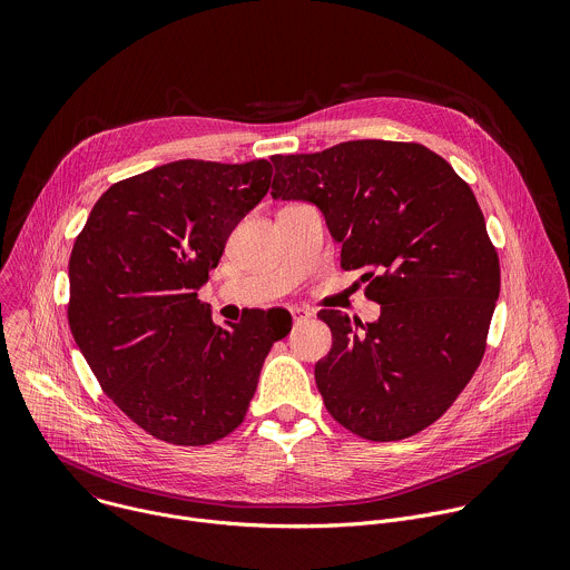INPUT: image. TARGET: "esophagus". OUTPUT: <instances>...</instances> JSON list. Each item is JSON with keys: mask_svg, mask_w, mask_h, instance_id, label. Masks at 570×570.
<instances>
[{"mask_svg": "<svg viewBox=\"0 0 570 570\" xmlns=\"http://www.w3.org/2000/svg\"><path fill=\"white\" fill-rule=\"evenodd\" d=\"M291 315H293L295 322H304V320L313 317V311H308L304 306H291Z\"/></svg>", "mask_w": 570, "mask_h": 570, "instance_id": "34e87169", "label": "esophagus"}]
</instances>
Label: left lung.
<instances>
[{
	"label": "left lung",
	"mask_w": 570,
	"mask_h": 570,
	"mask_svg": "<svg viewBox=\"0 0 570 570\" xmlns=\"http://www.w3.org/2000/svg\"><path fill=\"white\" fill-rule=\"evenodd\" d=\"M273 198L313 203L363 268L376 322L324 308L332 352L315 383L332 417L372 442L440 420L478 370L501 291L497 248L469 185L415 141L356 139L273 155Z\"/></svg>",
	"instance_id": "obj_1"
}]
</instances>
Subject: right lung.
I'll use <instances>...</instances> for the list:
<instances>
[{
  "label": "right lung",
  "mask_w": 570,
  "mask_h": 570,
  "mask_svg": "<svg viewBox=\"0 0 570 570\" xmlns=\"http://www.w3.org/2000/svg\"><path fill=\"white\" fill-rule=\"evenodd\" d=\"M273 165L178 159L112 185L69 257V330L104 392L148 435L205 446L248 413L291 327L250 311L218 327L198 288L268 194Z\"/></svg>",
  "instance_id": "1"
}]
</instances>
